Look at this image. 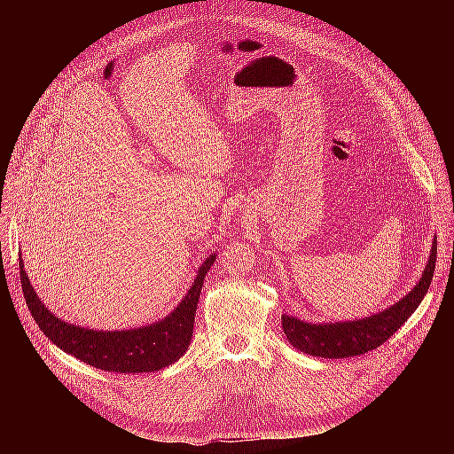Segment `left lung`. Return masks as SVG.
<instances>
[{"label": "left lung", "mask_w": 454, "mask_h": 454, "mask_svg": "<svg viewBox=\"0 0 454 454\" xmlns=\"http://www.w3.org/2000/svg\"><path fill=\"white\" fill-rule=\"evenodd\" d=\"M436 245L438 241L434 239L431 257H428L419 283L407 296L385 311L363 320L335 324H307L294 317L283 315L281 327L285 337L300 351L324 356V359H346V356L363 355L385 344L411 318L431 287L436 269Z\"/></svg>", "instance_id": "1"}]
</instances>
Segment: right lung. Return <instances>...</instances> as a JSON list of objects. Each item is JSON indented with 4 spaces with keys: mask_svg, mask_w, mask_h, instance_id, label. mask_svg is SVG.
Wrapping results in <instances>:
<instances>
[{
    "mask_svg": "<svg viewBox=\"0 0 454 454\" xmlns=\"http://www.w3.org/2000/svg\"><path fill=\"white\" fill-rule=\"evenodd\" d=\"M215 257L217 255L211 254L204 261L187 296L169 317L147 327L127 331H93L66 324L47 311L38 300L26 270H23L21 261L20 278L23 298L27 301L35 322L45 333V337L51 339V342L60 349L98 370L115 373H149L176 363L185 353L191 337H193L195 313L204 276L215 263Z\"/></svg>",
    "mask_w": 454,
    "mask_h": 454,
    "instance_id": "obj_1",
    "label": "right lung"
}]
</instances>
